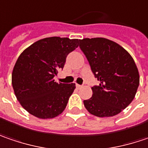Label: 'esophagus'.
<instances>
[{
	"label": "esophagus",
	"mask_w": 148,
	"mask_h": 148,
	"mask_svg": "<svg viewBox=\"0 0 148 148\" xmlns=\"http://www.w3.org/2000/svg\"><path fill=\"white\" fill-rule=\"evenodd\" d=\"M76 86L77 87L78 89H80V88H82V85H79V84H77V85H76Z\"/></svg>",
	"instance_id": "obj_1"
}]
</instances>
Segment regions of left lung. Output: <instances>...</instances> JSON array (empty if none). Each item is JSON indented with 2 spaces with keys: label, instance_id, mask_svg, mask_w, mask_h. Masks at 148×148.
Wrapping results in <instances>:
<instances>
[{
  "label": "left lung",
  "instance_id": "left-lung-1",
  "mask_svg": "<svg viewBox=\"0 0 148 148\" xmlns=\"http://www.w3.org/2000/svg\"><path fill=\"white\" fill-rule=\"evenodd\" d=\"M99 86L92 87V97L84 100L91 114L104 117L120 113L134 99L139 72L129 53L115 41L102 37L79 40Z\"/></svg>",
  "mask_w": 148,
  "mask_h": 148
}]
</instances>
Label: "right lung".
Instances as JSON below:
<instances>
[{"label": "right lung", "mask_w": 148, "mask_h": 148, "mask_svg": "<svg viewBox=\"0 0 148 148\" xmlns=\"http://www.w3.org/2000/svg\"><path fill=\"white\" fill-rule=\"evenodd\" d=\"M78 39L52 36L36 41L25 49L14 66L11 83L22 107L41 119L54 118L67 105L74 83H57L67 55L78 47Z\"/></svg>", "instance_id": "right-lung-1"}]
</instances>
